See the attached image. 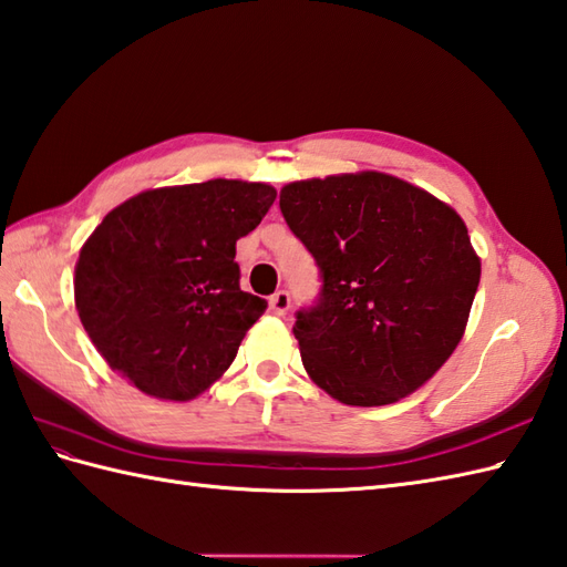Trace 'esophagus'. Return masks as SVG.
<instances>
[{
    "mask_svg": "<svg viewBox=\"0 0 567 567\" xmlns=\"http://www.w3.org/2000/svg\"><path fill=\"white\" fill-rule=\"evenodd\" d=\"M287 309H289V292H285V289H278V292L270 297V311L278 313V316H285Z\"/></svg>",
    "mask_w": 567,
    "mask_h": 567,
    "instance_id": "1",
    "label": "esophagus"
}]
</instances>
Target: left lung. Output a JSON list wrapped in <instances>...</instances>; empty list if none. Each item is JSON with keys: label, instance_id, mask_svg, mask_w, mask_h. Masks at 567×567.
I'll list each match as a JSON object with an SVG mask.
<instances>
[{"label": "left lung", "instance_id": "left-lung-1", "mask_svg": "<svg viewBox=\"0 0 567 567\" xmlns=\"http://www.w3.org/2000/svg\"><path fill=\"white\" fill-rule=\"evenodd\" d=\"M280 209L323 282L292 328L309 377L346 405L423 386L462 340L481 280L464 219L377 171L289 183Z\"/></svg>", "mask_w": 567, "mask_h": 567}]
</instances>
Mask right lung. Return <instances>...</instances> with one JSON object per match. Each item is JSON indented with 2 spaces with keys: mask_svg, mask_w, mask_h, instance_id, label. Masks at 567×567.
I'll list each match as a JSON object with an SVG mask.
<instances>
[{
  "mask_svg": "<svg viewBox=\"0 0 567 567\" xmlns=\"http://www.w3.org/2000/svg\"><path fill=\"white\" fill-rule=\"evenodd\" d=\"M275 195L215 178L144 190L103 217L79 251L74 301L111 370L164 401L200 396L229 370L268 309L239 287L236 241Z\"/></svg>",
  "mask_w": 567,
  "mask_h": 567,
  "instance_id": "add662e5",
  "label": "right lung"
}]
</instances>
